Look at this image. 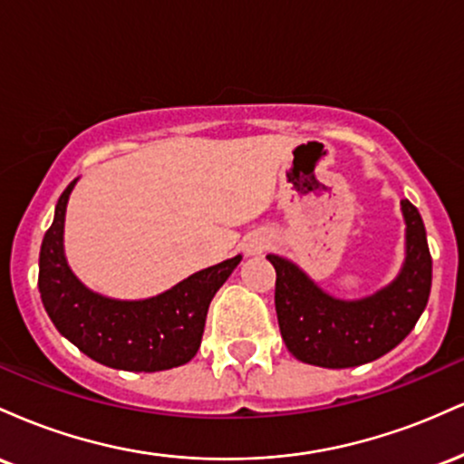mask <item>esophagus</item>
<instances>
[{"label":"esophagus","instance_id":"esophagus-1","mask_svg":"<svg viewBox=\"0 0 464 464\" xmlns=\"http://www.w3.org/2000/svg\"><path fill=\"white\" fill-rule=\"evenodd\" d=\"M270 246V237L264 236V233H255L253 237H248L246 246H244V250H246V255H259L262 250H266Z\"/></svg>","mask_w":464,"mask_h":464}]
</instances>
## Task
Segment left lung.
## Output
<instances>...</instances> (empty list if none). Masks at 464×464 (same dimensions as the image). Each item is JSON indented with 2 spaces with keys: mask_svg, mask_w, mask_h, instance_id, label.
Instances as JSON below:
<instances>
[{
  "mask_svg": "<svg viewBox=\"0 0 464 464\" xmlns=\"http://www.w3.org/2000/svg\"><path fill=\"white\" fill-rule=\"evenodd\" d=\"M406 262L375 295L343 301L327 295L296 264L268 255L276 270L275 307L287 351L305 364L349 369L395 349L412 332L432 287V257L417 207L401 200Z\"/></svg>",
  "mask_w": 464,
  "mask_h": 464,
  "instance_id": "left-lung-1",
  "label": "left lung"
}]
</instances>
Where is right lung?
I'll list each match as a JSON object with an SVG mask.
<instances>
[{
  "label": "right lung",
  "mask_w": 464,
  "mask_h": 464,
  "mask_svg": "<svg viewBox=\"0 0 464 464\" xmlns=\"http://www.w3.org/2000/svg\"><path fill=\"white\" fill-rule=\"evenodd\" d=\"M76 180L58 198L54 222L41 244L39 292L47 316L69 343L111 369L154 372L188 364L200 347L209 303L242 255L198 270L152 299L98 295L72 273L63 246L67 200Z\"/></svg>",
  "instance_id": "add662e5"
}]
</instances>
